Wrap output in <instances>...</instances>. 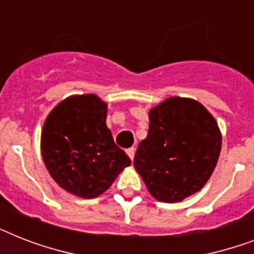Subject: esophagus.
Instances as JSON below:
<instances>
[{
	"label": "esophagus",
	"instance_id": "34e87169",
	"mask_svg": "<svg viewBox=\"0 0 254 254\" xmlns=\"http://www.w3.org/2000/svg\"><path fill=\"white\" fill-rule=\"evenodd\" d=\"M127 154L129 155V158L133 161V158H134V154H135V149L134 147H129V149H127Z\"/></svg>",
	"mask_w": 254,
	"mask_h": 254
}]
</instances>
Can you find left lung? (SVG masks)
<instances>
[{
  "mask_svg": "<svg viewBox=\"0 0 254 254\" xmlns=\"http://www.w3.org/2000/svg\"><path fill=\"white\" fill-rule=\"evenodd\" d=\"M149 120L134 167L157 200L182 201L212 175L221 150L220 129L200 103L186 97H170L151 108Z\"/></svg>",
  "mask_w": 254,
  "mask_h": 254,
  "instance_id": "8db88e82",
  "label": "left lung"
}]
</instances>
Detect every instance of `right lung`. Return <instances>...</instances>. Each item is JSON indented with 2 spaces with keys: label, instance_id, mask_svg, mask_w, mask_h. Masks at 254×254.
I'll use <instances>...</instances> for the list:
<instances>
[{
  "label": "right lung",
  "instance_id": "1",
  "mask_svg": "<svg viewBox=\"0 0 254 254\" xmlns=\"http://www.w3.org/2000/svg\"><path fill=\"white\" fill-rule=\"evenodd\" d=\"M107 112V104L96 95L69 96L50 112L42 129L46 169L75 196L97 197L131 163L113 141Z\"/></svg>",
  "mask_w": 254,
  "mask_h": 254
}]
</instances>
